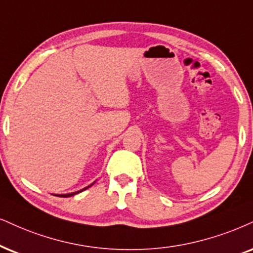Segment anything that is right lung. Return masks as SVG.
I'll list each match as a JSON object with an SVG mask.
<instances>
[{
    "label": "right lung",
    "mask_w": 253,
    "mask_h": 253,
    "mask_svg": "<svg viewBox=\"0 0 253 253\" xmlns=\"http://www.w3.org/2000/svg\"><path fill=\"white\" fill-rule=\"evenodd\" d=\"M95 183V182H93ZM92 183V184H93ZM92 184H90L89 186H91ZM89 186H86V188H84V189H82V190H79V191H75V192H71V193H63V195H55V196H58V197H71V196H74V195H77V193H80V192H82V191H84V190H86L89 188Z\"/></svg>",
    "instance_id": "1"
}]
</instances>
